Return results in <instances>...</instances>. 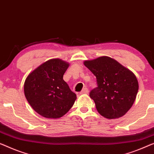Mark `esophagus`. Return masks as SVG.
I'll use <instances>...</instances> for the list:
<instances>
[{
    "mask_svg": "<svg viewBox=\"0 0 154 154\" xmlns=\"http://www.w3.org/2000/svg\"><path fill=\"white\" fill-rule=\"evenodd\" d=\"M88 92H89L88 89L87 88H85L83 90H82L81 92H80V94H88Z\"/></svg>",
    "mask_w": 154,
    "mask_h": 154,
    "instance_id": "obj_1",
    "label": "esophagus"
}]
</instances>
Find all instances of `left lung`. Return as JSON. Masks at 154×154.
Listing matches in <instances>:
<instances>
[{
	"label": "left lung",
	"mask_w": 154,
	"mask_h": 154,
	"mask_svg": "<svg viewBox=\"0 0 154 154\" xmlns=\"http://www.w3.org/2000/svg\"><path fill=\"white\" fill-rule=\"evenodd\" d=\"M83 63L97 78L98 87L91 91L90 97L99 114L109 119L124 116L136 99L139 85L135 75L108 56Z\"/></svg>",
	"instance_id": "8db88e82"
}]
</instances>
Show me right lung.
<instances>
[{"label": "right lung", "instance_id": "right-lung-1", "mask_svg": "<svg viewBox=\"0 0 154 154\" xmlns=\"http://www.w3.org/2000/svg\"><path fill=\"white\" fill-rule=\"evenodd\" d=\"M69 63L59 58L48 60L29 73L24 94L35 112L48 119H58L70 110L76 94L63 80Z\"/></svg>", "mask_w": 154, "mask_h": 154}]
</instances>
